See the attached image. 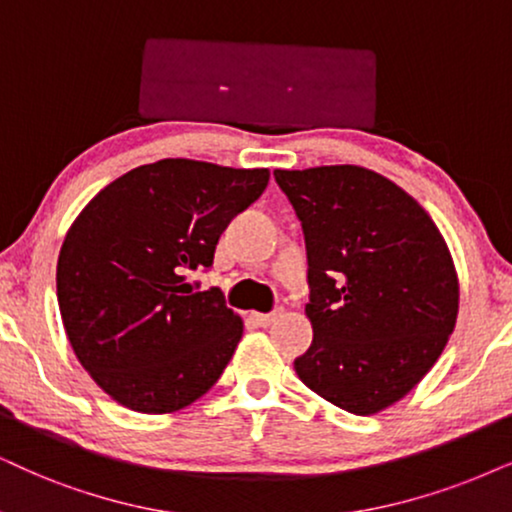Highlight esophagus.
Instances as JSON below:
<instances>
[{
  "label": "esophagus",
  "mask_w": 512,
  "mask_h": 512,
  "mask_svg": "<svg viewBox=\"0 0 512 512\" xmlns=\"http://www.w3.org/2000/svg\"><path fill=\"white\" fill-rule=\"evenodd\" d=\"M252 319H255L257 326H271V323L276 321V314H252Z\"/></svg>",
  "instance_id": "1"
}]
</instances>
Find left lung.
Segmentation results:
<instances>
[{
    "mask_svg": "<svg viewBox=\"0 0 512 512\" xmlns=\"http://www.w3.org/2000/svg\"><path fill=\"white\" fill-rule=\"evenodd\" d=\"M274 177L309 260L314 340L295 371L331 404L373 416L425 378L454 333V257L418 200L383 174L323 165Z\"/></svg>",
    "mask_w": 512,
    "mask_h": 512,
    "instance_id": "obj_1",
    "label": "left lung"
}]
</instances>
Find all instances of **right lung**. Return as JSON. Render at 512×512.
I'll use <instances>...</instances> for the list:
<instances>
[{"label":"right lung","instance_id":"obj_1","mask_svg":"<svg viewBox=\"0 0 512 512\" xmlns=\"http://www.w3.org/2000/svg\"><path fill=\"white\" fill-rule=\"evenodd\" d=\"M269 170L165 158L84 205L58 252L56 295L77 361L113 401L172 413L234 357L243 319L186 271L212 267L222 231L262 196Z\"/></svg>","mask_w":512,"mask_h":512}]
</instances>
